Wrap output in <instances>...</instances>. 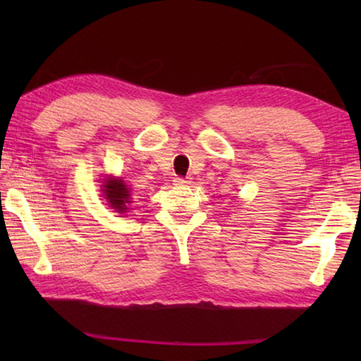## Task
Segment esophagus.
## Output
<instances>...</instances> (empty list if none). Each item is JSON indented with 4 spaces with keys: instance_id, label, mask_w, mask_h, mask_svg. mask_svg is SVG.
I'll use <instances>...</instances> for the list:
<instances>
[{
    "instance_id": "34e87169",
    "label": "esophagus",
    "mask_w": 361,
    "mask_h": 361,
    "mask_svg": "<svg viewBox=\"0 0 361 361\" xmlns=\"http://www.w3.org/2000/svg\"><path fill=\"white\" fill-rule=\"evenodd\" d=\"M189 183H190V178H183V176H176L173 180L175 186H185V185H189Z\"/></svg>"
}]
</instances>
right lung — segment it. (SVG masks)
<instances>
[{"instance_id": "right-lung-1", "label": "right lung", "mask_w": 361, "mask_h": 361, "mask_svg": "<svg viewBox=\"0 0 361 361\" xmlns=\"http://www.w3.org/2000/svg\"><path fill=\"white\" fill-rule=\"evenodd\" d=\"M102 192L106 198V202L111 206V208L116 211L124 214L128 209V204L132 203V197H130V189L127 188V185L121 178H106L104 180L102 185Z\"/></svg>"}]
</instances>
